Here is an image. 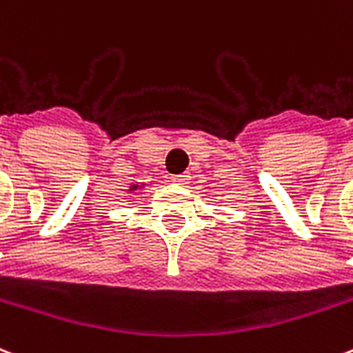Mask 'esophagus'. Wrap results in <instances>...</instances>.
I'll return each mask as SVG.
<instances>
[{
	"instance_id": "1",
	"label": "esophagus",
	"mask_w": 353,
	"mask_h": 353,
	"mask_svg": "<svg viewBox=\"0 0 353 353\" xmlns=\"http://www.w3.org/2000/svg\"><path fill=\"white\" fill-rule=\"evenodd\" d=\"M172 181L176 183V185H187L188 183V176L187 174H181V176H172Z\"/></svg>"
}]
</instances>
